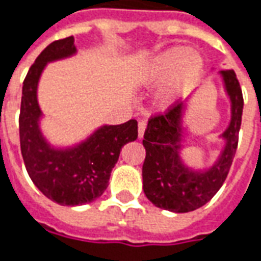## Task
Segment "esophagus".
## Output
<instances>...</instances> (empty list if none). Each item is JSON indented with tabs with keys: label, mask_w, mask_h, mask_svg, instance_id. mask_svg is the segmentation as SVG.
I'll list each match as a JSON object with an SVG mask.
<instances>
[{
	"label": "esophagus",
	"mask_w": 261,
	"mask_h": 261,
	"mask_svg": "<svg viewBox=\"0 0 261 261\" xmlns=\"http://www.w3.org/2000/svg\"><path fill=\"white\" fill-rule=\"evenodd\" d=\"M145 129H146V122L145 120H139V123H138V136H139V139L143 138Z\"/></svg>",
	"instance_id": "1"
}]
</instances>
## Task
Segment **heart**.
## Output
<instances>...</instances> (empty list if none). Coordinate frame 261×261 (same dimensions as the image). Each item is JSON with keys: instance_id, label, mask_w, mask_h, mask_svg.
<instances>
[{"instance_id": "heart-1", "label": "heart", "mask_w": 261, "mask_h": 261, "mask_svg": "<svg viewBox=\"0 0 261 261\" xmlns=\"http://www.w3.org/2000/svg\"><path fill=\"white\" fill-rule=\"evenodd\" d=\"M203 58L186 46H170L149 59L139 71V82L145 86L161 85L156 105L162 109L173 107L200 79Z\"/></svg>"}]
</instances>
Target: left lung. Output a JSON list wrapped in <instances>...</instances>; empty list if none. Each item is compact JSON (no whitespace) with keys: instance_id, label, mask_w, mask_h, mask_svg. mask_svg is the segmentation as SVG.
I'll return each instance as SVG.
<instances>
[{"instance_id":"obj_1","label":"left lung","mask_w":261,"mask_h":261,"mask_svg":"<svg viewBox=\"0 0 261 261\" xmlns=\"http://www.w3.org/2000/svg\"><path fill=\"white\" fill-rule=\"evenodd\" d=\"M226 96L230 102V120L219 135L223 148L209 166L196 168L185 162L189 100L170 108L168 113L149 120L143 146L146 158L142 166L143 192L156 207L188 213L202 207L219 192L227 177L239 142L243 113V95L233 69L219 72Z\"/></svg>"}]
</instances>
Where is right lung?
<instances>
[{"instance_id":"obj_1","label":"right lung","mask_w":261,"mask_h":261,"mask_svg":"<svg viewBox=\"0 0 261 261\" xmlns=\"http://www.w3.org/2000/svg\"><path fill=\"white\" fill-rule=\"evenodd\" d=\"M73 38L49 44L38 55L22 85L19 142L25 168L48 199L62 206H82L96 200L107 190L120 149L138 138V122L100 125L85 139L69 146L49 142L42 132L44 113L38 102L39 79L48 64L76 55Z\"/></svg>"}]
</instances>
